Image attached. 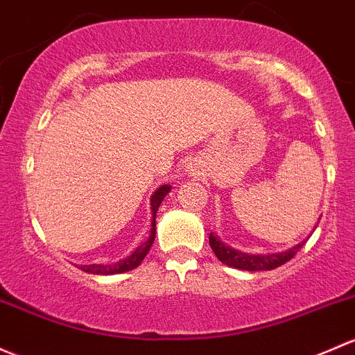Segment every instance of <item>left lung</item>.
I'll return each instance as SVG.
<instances>
[{
    "label": "left lung",
    "instance_id": "left-lung-1",
    "mask_svg": "<svg viewBox=\"0 0 355 355\" xmlns=\"http://www.w3.org/2000/svg\"><path fill=\"white\" fill-rule=\"evenodd\" d=\"M209 245H211L212 252L216 253L219 260L226 266L234 267V268H241V270H272V268H277L281 266H284L286 262H289L301 248H303L304 241H301L300 245L293 246L287 252H281V253H272V255H246V253L236 252V250L230 248L225 243L218 240L216 236L209 234Z\"/></svg>",
    "mask_w": 355,
    "mask_h": 355
}]
</instances>
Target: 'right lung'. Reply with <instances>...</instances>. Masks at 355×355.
<instances>
[{
  "instance_id": "add662e5",
  "label": "right lung",
  "mask_w": 355,
  "mask_h": 355,
  "mask_svg": "<svg viewBox=\"0 0 355 355\" xmlns=\"http://www.w3.org/2000/svg\"><path fill=\"white\" fill-rule=\"evenodd\" d=\"M168 192H170V187H168V185H163V187H159L155 193H153V197H151V212H153L151 234H149V238H148L146 241H144L143 245H139L136 250H134L132 255H129L128 259L121 260V262L112 263V266H95V263H93V266H83V267H80L81 270L88 272V274L112 275V274H122V272L132 270V268H136L137 266H139V263L144 260V257H146V253L149 252V248H151L153 241H155V234H156V211H158L159 204H162V200L165 199V196H166Z\"/></svg>"
}]
</instances>
